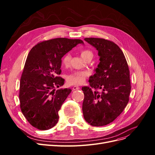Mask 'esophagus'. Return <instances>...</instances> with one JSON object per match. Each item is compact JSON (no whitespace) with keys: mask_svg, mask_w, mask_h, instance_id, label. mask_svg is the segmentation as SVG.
Returning <instances> with one entry per match:
<instances>
[{"mask_svg":"<svg viewBox=\"0 0 155 155\" xmlns=\"http://www.w3.org/2000/svg\"><path fill=\"white\" fill-rule=\"evenodd\" d=\"M72 89L74 91H76V90H79V89H80V87H79L78 86H74V87H73Z\"/></svg>","mask_w":155,"mask_h":155,"instance_id":"1","label":"esophagus"}]
</instances>
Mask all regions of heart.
Listing matches in <instances>:
<instances>
[{
	"label": "heart",
	"mask_w": 155,
	"mask_h": 155,
	"mask_svg": "<svg viewBox=\"0 0 155 155\" xmlns=\"http://www.w3.org/2000/svg\"><path fill=\"white\" fill-rule=\"evenodd\" d=\"M80 55L83 59L85 61L88 59H92L93 57V53L91 50H84L81 51ZM71 60V55L69 53L65 54L61 59L62 65L64 67H68L70 64ZM88 76V73L85 71L74 72L68 74L67 76V81L70 85H79L84 83Z\"/></svg>",
	"instance_id": "obj_1"
}]
</instances>
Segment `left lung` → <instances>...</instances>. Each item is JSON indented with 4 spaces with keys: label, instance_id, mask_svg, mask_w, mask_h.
Here are the masks:
<instances>
[{
    "label": "left lung",
    "instance_id": "left-lung-1",
    "mask_svg": "<svg viewBox=\"0 0 155 155\" xmlns=\"http://www.w3.org/2000/svg\"><path fill=\"white\" fill-rule=\"evenodd\" d=\"M85 40L98 51L100 62L88 80L91 87H82L83 116L92 126H104L119 116L128 104L129 69L123 51L114 42L94 37Z\"/></svg>",
    "mask_w": 155,
    "mask_h": 155
}]
</instances>
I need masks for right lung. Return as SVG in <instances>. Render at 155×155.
<instances>
[{
  "mask_svg": "<svg viewBox=\"0 0 155 155\" xmlns=\"http://www.w3.org/2000/svg\"><path fill=\"white\" fill-rule=\"evenodd\" d=\"M81 39L55 38L41 41L28 55L20 81V107L23 115L39 130L52 128L58 122V111L71 92L59 89L64 79L59 76L61 58Z\"/></svg>",
  "mask_w": 155,
  "mask_h": 155,
  "instance_id": "right-lung-1",
  "label": "right lung"
}]
</instances>
